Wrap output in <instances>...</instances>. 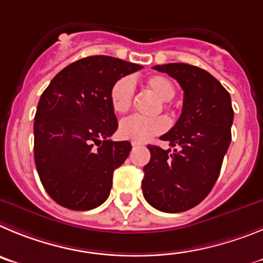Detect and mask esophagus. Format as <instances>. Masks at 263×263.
Wrapping results in <instances>:
<instances>
[{"instance_id":"obj_1","label":"esophagus","mask_w":263,"mask_h":263,"mask_svg":"<svg viewBox=\"0 0 263 263\" xmlns=\"http://www.w3.org/2000/svg\"><path fill=\"white\" fill-rule=\"evenodd\" d=\"M139 145H140V143H135V141H132V146H134V148L135 146H139Z\"/></svg>"}]
</instances>
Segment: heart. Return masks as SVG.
Listing matches in <instances>:
<instances>
[{
  "label": "heart",
  "mask_w": 263,
  "mask_h": 263,
  "mask_svg": "<svg viewBox=\"0 0 263 263\" xmlns=\"http://www.w3.org/2000/svg\"><path fill=\"white\" fill-rule=\"evenodd\" d=\"M146 87L162 102H169L176 96V87L167 77L152 76L146 80ZM135 86L129 77H122L112 84L108 93L111 108L117 114H124L131 108L134 101ZM169 127V120L165 117L143 118L139 115L123 119L119 124V136L124 140L144 143L152 137L161 135Z\"/></svg>",
  "instance_id": "obj_1"
}]
</instances>
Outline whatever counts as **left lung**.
I'll use <instances>...</instances> for the list:
<instances>
[{"label":"left lung","mask_w":263,"mask_h":263,"mask_svg":"<svg viewBox=\"0 0 263 263\" xmlns=\"http://www.w3.org/2000/svg\"><path fill=\"white\" fill-rule=\"evenodd\" d=\"M153 69L178 81L183 107L178 122L160 137L174 151L148 145L141 189L152 207L176 214L199 204L214 187L232 140L233 108L228 91L207 70L183 63Z\"/></svg>","instance_id":"1"}]
</instances>
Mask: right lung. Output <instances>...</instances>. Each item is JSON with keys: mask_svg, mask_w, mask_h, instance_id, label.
Segmentation results:
<instances>
[{"mask_svg": "<svg viewBox=\"0 0 263 263\" xmlns=\"http://www.w3.org/2000/svg\"><path fill=\"white\" fill-rule=\"evenodd\" d=\"M141 65L89 56L53 77L37 103L34 157L43 187L58 204L87 211L110 195L112 174L131 152L129 141L108 137L118 128L108 93Z\"/></svg>", "mask_w": 263, "mask_h": 263, "instance_id": "add662e5", "label": "right lung"}]
</instances>
